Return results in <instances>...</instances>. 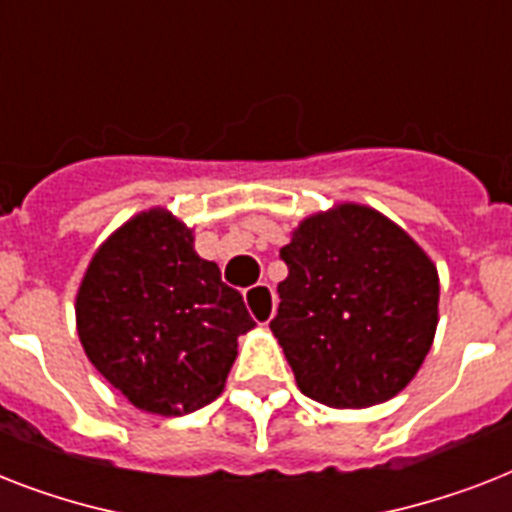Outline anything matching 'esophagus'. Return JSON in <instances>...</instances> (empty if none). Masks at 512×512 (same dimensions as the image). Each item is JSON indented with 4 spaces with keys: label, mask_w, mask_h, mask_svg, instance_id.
I'll list each match as a JSON object with an SVG mask.
<instances>
[{
    "label": "esophagus",
    "mask_w": 512,
    "mask_h": 512,
    "mask_svg": "<svg viewBox=\"0 0 512 512\" xmlns=\"http://www.w3.org/2000/svg\"><path fill=\"white\" fill-rule=\"evenodd\" d=\"M244 303L257 324H268L276 313V292L271 289V284H255L244 292Z\"/></svg>",
    "instance_id": "34e87169"
}]
</instances>
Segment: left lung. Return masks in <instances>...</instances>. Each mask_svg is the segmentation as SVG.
I'll return each mask as SVG.
<instances>
[{
    "mask_svg": "<svg viewBox=\"0 0 512 512\" xmlns=\"http://www.w3.org/2000/svg\"><path fill=\"white\" fill-rule=\"evenodd\" d=\"M279 257L289 273L271 329L297 388L335 409H364L404 390L436 335L430 257L361 204L303 220Z\"/></svg>",
    "mask_w": 512,
    "mask_h": 512,
    "instance_id": "8db88e82",
    "label": "left lung"
}]
</instances>
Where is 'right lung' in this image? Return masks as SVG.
<instances>
[{
    "label": "right lung",
    "mask_w": 512,
    "mask_h": 512,
    "mask_svg": "<svg viewBox=\"0 0 512 512\" xmlns=\"http://www.w3.org/2000/svg\"><path fill=\"white\" fill-rule=\"evenodd\" d=\"M255 327L220 268L164 209L124 223L95 252L76 295L92 366L143 412L177 417L223 393L239 335Z\"/></svg>",
    "instance_id": "obj_1"
}]
</instances>
